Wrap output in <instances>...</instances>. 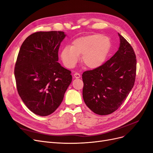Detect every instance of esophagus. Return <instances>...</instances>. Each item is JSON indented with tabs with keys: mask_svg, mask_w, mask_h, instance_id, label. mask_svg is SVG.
I'll return each instance as SVG.
<instances>
[{
	"mask_svg": "<svg viewBox=\"0 0 153 153\" xmlns=\"http://www.w3.org/2000/svg\"><path fill=\"white\" fill-rule=\"evenodd\" d=\"M74 77L76 79L80 78V77H81V74H79V73L76 72V73H74Z\"/></svg>",
	"mask_w": 153,
	"mask_h": 153,
	"instance_id": "1",
	"label": "esophagus"
}]
</instances>
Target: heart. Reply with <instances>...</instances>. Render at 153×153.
Returning <instances> with one entry per match:
<instances>
[{
    "label": "heart",
    "mask_w": 153,
    "mask_h": 153,
    "mask_svg": "<svg viewBox=\"0 0 153 153\" xmlns=\"http://www.w3.org/2000/svg\"><path fill=\"white\" fill-rule=\"evenodd\" d=\"M111 48V40L102 34L81 37L74 41L72 46L62 49L61 58L66 67L72 68L82 55V62L86 67L96 69L105 62Z\"/></svg>",
    "instance_id": "b5f03b06"
}]
</instances>
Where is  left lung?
Returning a JSON list of instances; mask_svg holds the SVG:
<instances>
[{"mask_svg": "<svg viewBox=\"0 0 153 153\" xmlns=\"http://www.w3.org/2000/svg\"><path fill=\"white\" fill-rule=\"evenodd\" d=\"M120 45L109 60L82 75V96L86 105L94 113L108 115L116 111L134 84L136 57L130 44L118 33Z\"/></svg>", "mask_w": 153, "mask_h": 153, "instance_id": "left-lung-1", "label": "left lung"}]
</instances>
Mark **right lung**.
<instances>
[{
    "label": "right lung",
    "instance_id": "right-lung-1",
    "mask_svg": "<svg viewBox=\"0 0 153 153\" xmlns=\"http://www.w3.org/2000/svg\"><path fill=\"white\" fill-rule=\"evenodd\" d=\"M65 36L62 31L37 32L25 39L19 50L14 69L17 91L37 115L54 112L72 81L71 72L57 62Z\"/></svg>",
    "mask_w": 153,
    "mask_h": 153
}]
</instances>
